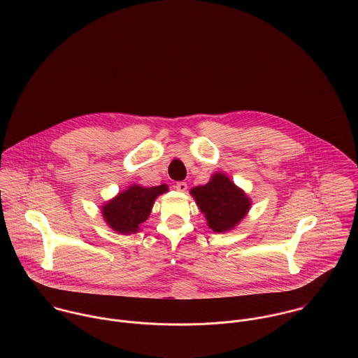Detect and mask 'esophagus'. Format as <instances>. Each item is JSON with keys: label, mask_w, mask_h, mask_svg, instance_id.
Listing matches in <instances>:
<instances>
[{"label": "esophagus", "mask_w": 358, "mask_h": 358, "mask_svg": "<svg viewBox=\"0 0 358 358\" xmlns=\"http://www.w3.org/2000/svg\"><path fill=\"white\" fill-rule=\"evenodd\" d=\"M176 189H177V191L184 192V191L187 189V182H184V181H178V182L176 184Z\"/></svg>", "instance_id": "34e87169"}]
</instances>
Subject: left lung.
<instances>
[{
	"mask_svg": "<svg viewBox=\"0 0 358 358\" xmlns=\"http://www.w3.org/2000/svg\"><path fill=\"white\" fill-rule=\"evenodd\" d=\"M198 208L205 213L208 226L223 233L231 230L249 212L252 201L222 173L212 176L210 181L191 189Z\"/></svg>",
	"mask_w": 358,
	"mask_h": 358,
	"instance_id": "1",
	"label": "left lung"
}]
</instances>
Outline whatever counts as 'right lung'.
I'll use <instances>...</instances> for the list:
<instances>
[{"instance_id":"add662e5","label":"right lung","mask_w":358,"mask_h":358,"mask_svg":"<svg viewBox=\"0 0 358 358\" xmlns=\"http://www.w3.org/2000/svg\"><path fill=\"white\" fill-rule=\"evenodd\" d=\"M167 191L166 184L150 188L131 185L102 206V216L108 226L117 233H136L149 217L155 199Z\"/></svg>"}]
</instances>
